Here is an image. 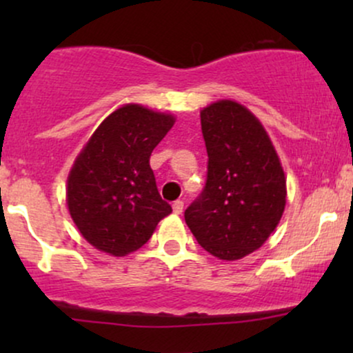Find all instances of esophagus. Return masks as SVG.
<instances>
[{"label":"esophagus","mask_w":353,"mask_h":353,"mask_svg":"<svg viewBox=\"0 0 353 353\" xmlns=\"http://www.w3.org/2000/svg\"><path fill=\"white\" fill-rule=\"evenodd\" d=\"M182 209H184V202H182V201H176L172 204L174 214H177V216H179V214H182Z\"/></svg>","instance_id":"obj_1"}]
</instances>
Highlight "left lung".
<instances>
[{"mask_svg":"<svg viewBox=\"0 0 353 353\" xmlns=\"http://www.w3.org/2000/svg\"><path fill=\"white\" fill-rule=\"evenodd\" d=\"M208 179L185 209L190 232L214 257L237 261L269 239L285 209V176L264 125L236 101L201 111Z\"/></svg>","mask_w":353,"mask_h":353,"instance_id":"1","label":"left lung"}]
</instances>
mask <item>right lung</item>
Wrapping results in <instances>:
<instances>
[{"label": "right lung", "mask_w": 353, "mask_h": 353, "mask_svg": "<svg viewBox=\"0 0 353 353\" xmlns=\"http://www.w3.org/2000/svg\"><path fill=\"white\" fill-rule=\"evenodd\" d=\"M174 123L171 114L125 104L99 124L76 157L68 209L96 249L116 257L134 252L172 212L157 190L149 157Z\"/></svg>", "instance_id": "right-lung-1"}]
</instances>
